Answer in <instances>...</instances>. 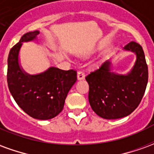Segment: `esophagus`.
Here are the masks:
<instances>
[{
	"label": "esophagus",
	"mask_w": 154,
	"mask_h": 154,
	"mask_svg": "<svg viewBox=\"0 0 154 154\" xmlns=\"http://www.w3.org/2000/svg\"><path fill=\"white\" fill-rule=\"evenodd\" d=\"M85 78V72L83 71H79L77 72V79L78 80H83Z\"/></svg>",
	"instance_id": "1"
}]
</instances>
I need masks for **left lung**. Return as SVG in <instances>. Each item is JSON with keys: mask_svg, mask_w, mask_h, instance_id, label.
<instances>
[{"mask_svg": "<svg viewBox=\"0 0 154 154\" xmlns=\"http://www.w3.org/2000/svg\"><path fill=\"white\" fill-rule=\"evenodd\" d=\"M124 50L136 54L135 63L127 74L111 71V62L106 61L99 69L86 77L89 85L88 100L97 116L115 119L129 116L138 107L145 92L149 72L141 45L130 42Z\"/></svg>", "mask_w": 154, "mask_h": 154, "instance_id": "1", "label": "left lung"}]
</instances>
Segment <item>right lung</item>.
<instances>
[{
	"mask_svg": "<svg viewBox=\"0 0 154 154\" xmlns=\"http://www.w3.org/2000/svg\"><path fill=\"white\" fill-rule=\"evenodd\" d=\"M38 34V30L26 33L11 49L7 83L14 100L25 113L45 120L54 118L63 110L67 93L77 81V72L51 67L35 75L25 72L19 61L20 48L24 42L37 39Z\"/></svg>",
	"mask_w": 154,
	"mask_h": 154,
	"instance_id": "add662e5",
	"label": "right lung"
}]
</instances>
